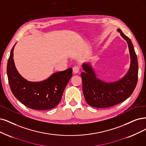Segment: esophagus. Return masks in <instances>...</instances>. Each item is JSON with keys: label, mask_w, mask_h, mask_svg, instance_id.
Returning a JSON list of instances; mask_svg holds the SVG:
<instances>
[{"label": "esophagus", "mask_w": 146, "mask_h": 146, "mask_svg": "<svg viewBox=\"0 0 146 146\" xmlns=\"http://www.w3.org/2000/svg\"><path fill=\"white\" fill-rule=\"evenodd\" d=\"M80 70V67L78 66H75L73 67V71L74 72V73H78L79 72Z\"/></svg>", "instance_id": "1"}]
</instances>
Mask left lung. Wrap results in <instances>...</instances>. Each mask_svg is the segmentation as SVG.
I'll list each match as a JSON object with an SVG mask.
<instances>
[{
    "label": "left lung",
    "mask_w": 146,
    "mask_h": 146,
    "mask_svg": "<svg viewBox=\"0 0 146 146\" xmlns=\"http://www.w3.org/2000/svg\"><path fill=\"white\" fill-rule=\"evenodd\" d=\"M117 31L128 44L130 53L131 66L126 74L121 79L113 82H105L96 77L92 67L84 63L81 73L82 90L85 99L91 106L98 108L114 106L125 101L133 92L138 81V64L132 42L129 37L118 29Z\"/></svg>",
    "instance_id": "1"
}]
</instances>
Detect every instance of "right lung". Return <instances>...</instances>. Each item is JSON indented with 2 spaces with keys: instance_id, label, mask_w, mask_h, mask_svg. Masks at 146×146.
Listing matches in <instances>:
<instances>
[{
  "instance_id": "obj_1",
  "label": "right lung",
  "mask_w": 146,
  "mask_h": 146,
  "mask_svg": "<svg viewBox=\"0 0 146 146\" xmlns=\"http://www.w3.org/2000/svg\"><path fill=\"white\" fill-rule=\"evenodd\" d=\"M12 48L7 64V75L11 90L21 104L31 109L48 110L60 102L65 88L72 76L73 70L54 73L41 82H31L19 74L15 66Z\"/></svg>"
}]
</instances>
